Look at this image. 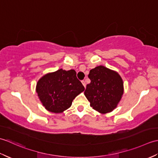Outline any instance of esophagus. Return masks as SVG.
I'll list each match as a JSON object with an SVG mask.
<instances>
[{
	"label": "esophagus",
	"instance_id": "34e87169",
	"mask_svg": "<svg viewBox=\"0 0 158 158\" xmlns=\"http://www.w3.org/2000/svg\"><path fill=\"white\" fill-rule=\"evenodd\" d=\"M81 83H82V84L83 85V86H84L85 88L86 84H85V81H83H83H81Z\"/></svg>",
	"mask_w": 158,
	"mask_h": 158
}]
</instances>
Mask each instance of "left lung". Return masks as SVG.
I'll return each mask as SVG.
<instances>
[{
    "label": "left lung",
    "mask_w": 158,
    "mask_h": 158,
    "mask_svg": "<svg viewBox=\"0 0 158 158\" xmlns=\"http://www.w3.org/2000/svg\"><path fill=\"white\" fill-rule=\"evenodd\" d=\"M90 82L84 94L90 106L101 113L112 111L116 108L123 93V81L119 74L103 66L90 70Z\"/></svg>",
    "instance_id": "left-lung-1"
}]
</instances>
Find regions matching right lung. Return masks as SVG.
Here are the masks:
<instances>
[{
	"label": "right lung",
	"instance_id": "right-lung-1",
	"mask_svg": "<svg viewBox=\"0 0 158 158\" xmlns=\"http://www.w3.org/2000/svg\"><path fill=\"white\" fill-rule=\"evenodd\" d=\"M85 88L77 78L75 70L59 69L42 77L36 84V92L45 108L59 113L69 109L73 100Z\"/></svg>",
	"mask_w": 158,
	"mask_h": 158
}]
</instances>
